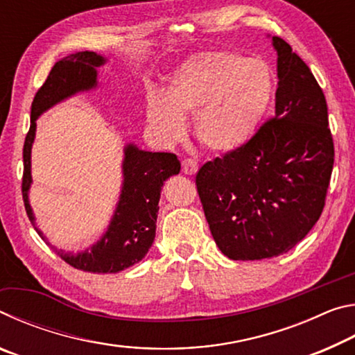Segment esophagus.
I'll return each mask as SVG.
<instances>
[{
    "label": "esophagus",
    "instance_id": "34e87169",
    "mask_svg": "<svg viewBox=\"0 0 355 355\" xmlns=\"http://www.w3.org/2000/svg\"><path fill=\"white\" fill-rule=\"evenodd\" d=\"M182 169H183V172L186 173V175H196L197 163H196L194 159H183Z\"/></svg>",
    "mask_w": 355,
    "mask_h": 355
}]
</instances>
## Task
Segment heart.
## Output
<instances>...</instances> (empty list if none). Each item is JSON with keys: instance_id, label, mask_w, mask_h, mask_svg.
<instances>
[{"instance_id": "heart-1", "label": "heart", "mask_w": 355, "mask_h": 355, "mask_svg": "<svg viewBox=\"0 0 355 355\" xmlns=\"http://www.w3.org/2000/svg\"><path fill=\"white\" fill-rule=\"evenodd\" d=\"M272 92V71L263 59L224 50L197 53L167 75L161 95L147 97V128L161 146H172L192 116V133L202 146L232 153L255 135Z\"/></svg>"}]
</instances>
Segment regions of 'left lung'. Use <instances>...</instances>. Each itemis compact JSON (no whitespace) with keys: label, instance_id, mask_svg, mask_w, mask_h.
<instances>
[{"label":"left lung","instance_id":"8db88e82","mask_svg":"<svg viewBox=\"0 0 355 355\" xmlns=\"http://www.w3.org/2000/svg\"><path fill=\"white\" fill-rule=\"evenodd\" d=\"M268 37L277 53L274 119L196 175L209 230L230 260H263L293 249L320 219L332 175L326 97L293 48Z\"/></svg>","mask_w":355,"mask_h":355}]
</instances>
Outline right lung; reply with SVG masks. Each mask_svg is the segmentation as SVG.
I'll use <instances>...</instances> for the list:
<instances>
[{"instance_id":"1","label":"right lung","mask_w":355,"mask_h":355,"mask_svg":"<svg viewBox=\"0 0 355 355\" xmlns=\"http://www.w3.org/2000/svg\"><path fill=\"white\" fill-rule=\"evenodd\" d=\"M107 58L94 51H76L55 64L44 86L35 94L31 106V127L23 147V200L29 220L42 239L50 244L37 225L29 202L33 184L31 152L37 130V119L75 95L94 92L100 87L98 69ZM182 164L173 153L148 152L128 142L123 147L122 186L110 224L97 241L89 248L67 252L51 245L53 250L70 266L86 272L112 274L139 263L152 248L156 219L159 211L161 188L172 175H178Z\"/></svg>"}]
</instances>
